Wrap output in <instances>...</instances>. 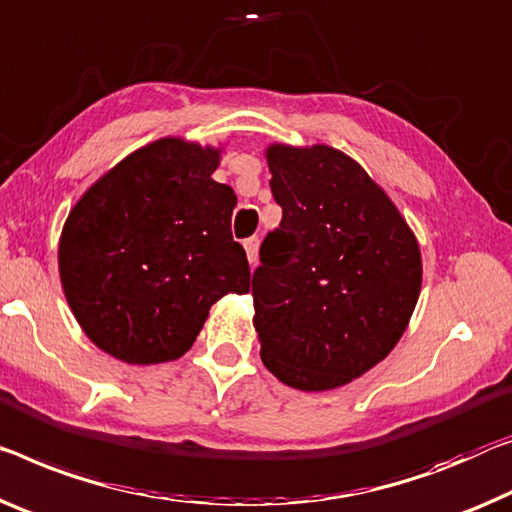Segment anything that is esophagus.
<instances>
[{
    "mask_svg": "<svg viewBox=\"0 0 512 512\" xmlns=\"http://www.w3.org/2000/svg\"><path fill=\"white\" fill-rule=\"evenodd\" d=\"M245 251H247L249 263L254 265L258 261V238H247L245 240Z\"/></svg>",
    "mask_w": 512,
    "mask_h": 512,
    "instance_id": "esophagus-1",
    "label": "esophagus"
}]
</instances>
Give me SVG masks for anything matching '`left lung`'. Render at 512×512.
<instances>
[{
    "mask_svg": "<svg viewBox=\"0 0 512 512\" xmlns=\"http://www.w3.org/2000/svg\"><path fill=\"white\" fill-rule=\"evenodd\" d=\"M281 224L251 277L267 371L325 391L382 361L419 300L421 254L391 199L332 146L267 148Z\"/></svg>",
    "mask_w": 512,
    "mask_h": 512,
    "instance_id": "8db88e82",
    "label": "left lung"
}]
</instances>
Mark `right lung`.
Wrapping results in <instances>:
<instances>
[{"mask_svg": "<svg viewBox=\"0 0 512 512\" xmlns=\"http://www.w3.org/2000/svg\"><path fill=\"white\" fill-rule=\"evenodd\" d=\"M219 151L160 139L102 176L59 242L66 300L86 336L125 364L183 357L210 306L247 293L231 235L235 194L212 180Z\"/></svg>", "mask_w": 512, "mask_h": 512, "instance_id": "obj_1", "label": "right lung"}]
</instances>
